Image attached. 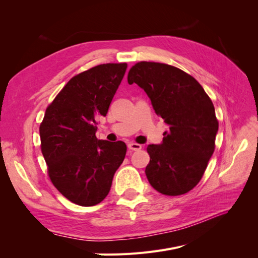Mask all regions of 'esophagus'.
Returning <instances> with one entry per match:
<instances>
[{
    "instance_id": "esophagus-1",
    "label": "esophagus",
    "mask_w": 258,
    "mask_h": 258,
    "mask_svg": "<svg viewBox=\"0 0 258 258\" xmlns=\"http://www.w3.org/2000/svg\"><path fill=\"white\" fill-rule=\"evenodd\" d=\"M128 148H129V150H131V151H140L142 148V145L131 142V143L128 144Z\"/></svg>"
}]
</instances>
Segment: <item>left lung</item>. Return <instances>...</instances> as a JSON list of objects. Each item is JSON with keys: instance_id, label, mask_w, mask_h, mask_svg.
<instances>
[{"instance_id": "obj_1", "label": "left lung", "mask_w": 258, "mask_h": 258, "mask_svg": "<svg viewBox=\"0 0 258 258\" xmlns=\"http://www.w3.org/2000/svg\"><path fill=\"white\" fill-rule=\"evenodd\" d=\"M128 83L144 89L169 126L161 144L146 148L148 182L167 196L188 192L204 176L215 148L218 120L212 101L191 75L159 62H138Z\"/></svg>"}]
</instances>
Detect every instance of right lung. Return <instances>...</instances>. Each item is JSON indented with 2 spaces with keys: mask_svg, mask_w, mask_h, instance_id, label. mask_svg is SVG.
Here are the masks:
<instances>
[{
  "mask_svg": "<svg viewBox=\"0 0 258 258\" xmlns=\"http://www.w3.org/2000/svg\"><path fill=\"white\" fill-rule=\"evenodd\" d=\"M127 63H105L73 76L46 108L40 124L41 150L53 186L75 205L100 204L126 156L121 141L96 137Z\"/></svg>",
  "mask_w": 258,
  "mask_h": 258,
  "instance_id": "right-lung-1",
  "label": "right lung"
}]
</instances>
